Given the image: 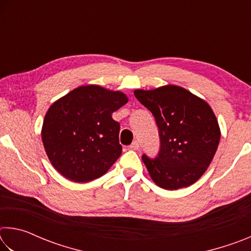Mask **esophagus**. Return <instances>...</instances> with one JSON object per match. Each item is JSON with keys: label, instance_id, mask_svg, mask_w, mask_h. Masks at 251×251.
I'll return each instance as SVG.
<instances>
[{"label": "esophagus", "instance_id": "obj_1", "mask_svg": "<svg viewBox=\"0 0 251 251\" xmlns=\"http://www.w3.org/2000/svg\"><path fill=\"white\" fill-rule=\"evenodd\" d=\"M129 148H130V150H134V151L138 150V148H139V144H138V142H137V141H135V142L131 143V144H130V146H129Z\"/></svg>", "mask_w": 251, "mask_h": 251}]
</instances>
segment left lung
<instances>
[{"label": "left lung", "mask_w": 251, "mask_h": 251, "mask_svg": "<svg viewBox=\"0 0 251 251\" xmlns=\"http://www.w3.org/2000/svg\"><path fill=\"white\" fill-rule=\"evenodd\" d=\"M134 95L154 115L159 151L142 156L156 185L175 190L194 184L209 166L220 141L217 118L205 100L185 88L167 85Z\"/></svg>", "instance_id": "obj_1"}]
</instances>
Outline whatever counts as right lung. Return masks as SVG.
I'll use <instances>...</instances> for the list:
<instances>
[{
  "instance_id": "add662e5",
  "label": "right lung",
  "mask_w": 251,
  "mask_h": 251,
  "mask_svg": "<svg viewBox=\"0 0 251 251\" xmlns=\"http://www.w3.org/2000/svg\"><path fill=\"white\" fill-rule=\"evenodd\" d=\"M127 103L121 92L97 85L75 88L46 113L42 141L54 168L70 180L103 176L122 154L120 123L113 112Z\"/></svg>"
}]
</instances>
